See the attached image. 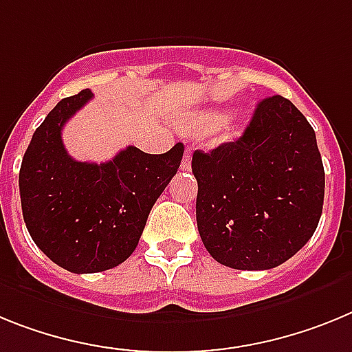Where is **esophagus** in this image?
<instances>
[{
	"mask_svg": "<svg viewBox=\"0 0 352 352\" xmlns=\"http://www.w3.org/2000/svg\"><path fill=\"white\" fill-rule=\"evenodd\" d=\"M189 168H191V148H186L184 159H182V163H180V170L186 172V170H189Z\"/></svg>",
	"mask_w": 352,
	"mask_h": 352,
	"instance_id": "1",
	"label": "esophagus"
}]
</instances>
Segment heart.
<instances>
[{"label": "heart", "instance_id": "obj_1", "mask_svg": "<svg viewBox=\"0 0 352 352\" xmlns=\"http://www.w3.org/2000/svg\"><path fill=\"white\" fill-rule=\"evenodd\" d=\"M225 123V115L218 111H200L195 113L193 117L186 122V127L191 131H214L218 129L219 125ZM230 127L228 124L221 127V136H228Z\"/></svg>", "mask_w": 352, "mask_h": 352}]
</instances>
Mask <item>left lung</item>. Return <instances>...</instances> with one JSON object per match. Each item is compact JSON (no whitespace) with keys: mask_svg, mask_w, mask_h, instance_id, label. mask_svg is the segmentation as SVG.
Listing matches in <instances>:
<instances>
[{"mask_svg":"<svg viewBox=\"0 0 352 352\" xmlns=\"http://www.w3.org/2000/svg\"><path fill=\"white\" fill-rule=\"evenodd\" d=\"M197 223L214 261L262 271L289 261L322 214L324 166L314 127L294 104H256L239 140L197 151Z\"/></svg>","mask_w":352,"mask_h":352,"instance_id":"obj_1","label":"left lung"}]
</instances>
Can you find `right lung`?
<instances>
[{
  "label": "right lung",
  "instance_id": "obj_1",
  "mask_svg": "<svg viewBox=\"0 0 352 352\" xmlns=\"http://www.w3.org/2000/svg\"><path fill=\"white\" fill-rule=\"evenodd\" d=\"M94 97H65L42 122L19 172L23 218L32 239L70 273H99L136 250L148 212L182 161L184 145L164 154L127 146L108 163H81L67 154L62 129Z\"/></svg>",
  "mask_w": 352,
  "mask_h": 352
}]
</instances>
